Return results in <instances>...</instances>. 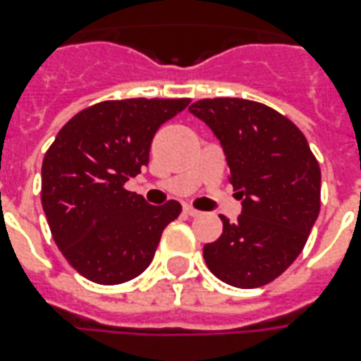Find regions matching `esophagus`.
I'll list each match as a JSON object with an SVG mask.
<instances>
[{"label": "esophagus", "mask_w": 361, "mask_h": 361, "mask_svg": "<svg viewBox=\"0 0 361 361\" xmlns=\"http://www.w3.org/2000/svg\"><path fill=\"white\" fill-rule=\"evenodd\" d=\"M183 212H185V214L189 215V217H198V215H200V212L192 208V206H183Z\"/></svg>", "instance_id": "obj_1"}]
</instances>
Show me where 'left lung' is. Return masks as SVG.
<instances>
[{
	"mask_svg": "<svg viewBox=\"0 0 361 361\" xmlns=\"http://www.w3.org/2000/svg\"><path fill=\"white\" fill-rule=\"evenodd\" d=\"M219 138L241 202L234 223L204 245L209 271L226 285L257 288L302 252L320 212V166L288 118L247 99H202L189 106Z\"/></svg>",
	"mask_w": 361,
	"mask_h": 361,
	"instance_id": "obj_1",
	"label": "left lung"
}]
</instances>
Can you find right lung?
Returning <instances> with one entry per match:
<instances>
[{
	"label": "right lung",
	"instance_id": "obj_1",
	"mask_svg": "<svg viewBox=\"0 0 361 361\" xmlns=\"http://www.w3.org/2000/svg\"><path fill=\"white\" fill-rule=\"evenodd\" d=\"M191 99L103 101L71 118L42 159V209L67 262L99 285L135 279L153 260L180 202L147 204L125 181L149 163L164 121Z\"/></svg>",
	"mask_w": 361,
	"mask_h": 361
}]
</instances>
